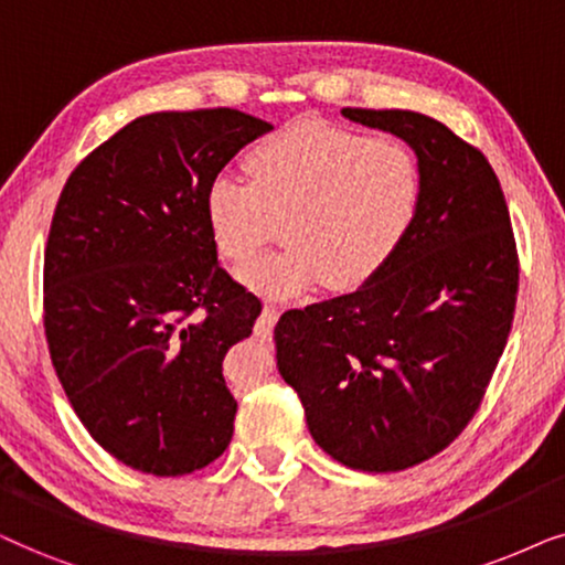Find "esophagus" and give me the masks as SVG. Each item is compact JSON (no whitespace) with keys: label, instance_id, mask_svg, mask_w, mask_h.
<instances>
[{"label":"esophagus","instance_id":"esophagus-1","mask_svg":"<svg viewBox=\"0 0 565 565\" xmlns=\"http://www.w3.org/2000/svg\"><path fill=\"white\" fill-rule=\"evenodd\" d=\"M276 320H278V307L266 305V307H263L258 322H255V333L268 338L270 330H274V326H276Z\"/></svg>","mask_w":565,"mask_h":565}]
</instances>
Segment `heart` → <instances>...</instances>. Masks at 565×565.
<instances>
[{
	"label": "heart",
	"instance_id": "b5f03b06",
	"mask_svg": "<svg viewBox=\"0 0 565 565\" xmlns=\"http://www.w3.org/2000/svg\"><path fill=\"white\" fill-rule=\"evenodd\" d=\"M250 183L216 175L206 224L224 260L253 258L281 222L284 245L239 278L268 297H299L322 281L356 289L385 268L420 204V168L403 141L299 120L245 157Z\"/></svg>",
	"mask_w": 565,
	"mask_h": 565
}]
</instances>
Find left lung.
<instances>
[{
  "label": "left lung",
  "mask_w": 565,
  "mask_h": 565,
  "mask_svg": "<svg viewBox=\"0 0 565 565\" xmlns=\"http://www.w3.org/2000/svg\"><path fill=\"white\" fill-rule=\"evenodd\" d=\"M341 113L416 152L420 204L370 281L281 315L276 361L333 460L397 472L447 449L480 408L514 320L516 243L480 149L424 113Z\"/></svg>",
  "instance_id": "1"
}]
</instances>
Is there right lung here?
<instances>
[{"label": "right lung", "mask_w": 565, "mask_h": 565, "mask_svg": "<svg viewBox=\"0 0 565 565\" xmlns=\"http://www.w3.org/2000/svg\"><path fill=\"white\" fill-rule=\"evenodd\" d=\"M268 120L232 108L149 113L66 180L43 260V328L89 436L134 470L175 478L230 447L222 361L260 299L216 260L206 188Z\"/></svg>", "instance_id": "right-lung-1"}]
</instances>
